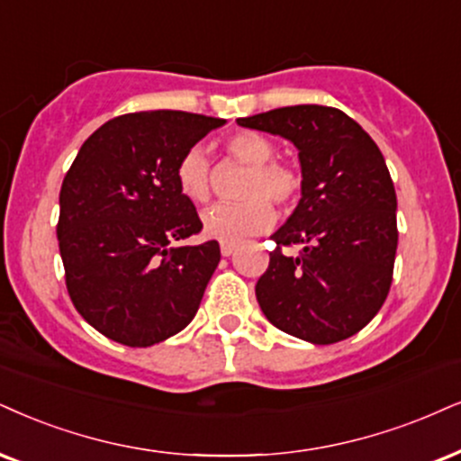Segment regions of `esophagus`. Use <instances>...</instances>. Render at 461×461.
<instances>
[{
    "mask_svg": "<svg viewBox=\"0 0 461 461\" xmlns=\"http://www.w3.org/2000/svg\"><path fill=\"white\" fill-rule=\"evenodd\" d=\"M235 249H237L235 243H221V246H220L221 257H230V254H235Z\"/></svg>",
    "mask_w": 461,
    "mask_h": 461,
    "instance_id": "obj_1",
    "label": "esophagus"
}]
</instances>
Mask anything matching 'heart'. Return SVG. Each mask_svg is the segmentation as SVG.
<instances>
[{
	"label": "heart",
	"mask_w": 461,
	"mask_h": 461,
	"mask_svg": "<svg viewBox=\"0 0 461 461\" xmlns=\"http://www.w3.org/2000/svg\"><path fill=\"white\" fill-rule=\"evenodd\" d=\"M224 149L235 162L248 167L241 196L246 201L215 204L203 213L204 235L221 243H240L248 237L269 230L277 207H293L303 187L299 168L274 160L276 147L258 132H237L226 139ZM175 179L187 201L207 203L212 196V164L203 147H190L179 158Z\"/></svg>",
	"instance_id": "b5f03b06"
}]
</instances>
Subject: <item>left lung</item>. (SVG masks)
Masks as SVG:
<instances>
[{
    "label": "left lung",
    "mask_w": 461,
    "mask_h": 461,
    "mask_svg": "<svg viewBox=\"0 0 461 461\" xmlns=\"http://www.w3.org/2000/svg\"><path fill=\"white\" fill-rule=\"evenodd\" d=\"M237 123L291 140L303 177L257 282L267 321L312 344L359 333L387 299L397 249L395 187L378 145L333 106H284ZM288 245L302 248L297 258L283 254Z\"/></svg>",
    "instance_id": "left-lung-1"
}]
</instances>
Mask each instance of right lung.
Returning a JSON list of instances; mask_svg holds the SVG:
<instances>
[{"label": "right lung", "instance_id": "right-lung-1", "mask_svg": "<svg viewBox=\"0 0 461 461\" xmlns=\"http://www.w3.org/2000/svg\"><path fill=\"white\" fill-rule=\"evenodd\" d=\"M220 126L184 111L128 113L95 130L66 173L57 240L68 294L113 342L145 348L196 316L220 246H175L203 229L175 168Z\"/></svg>", "mask_w": 461, "mask_h": 461}]
</instances>
